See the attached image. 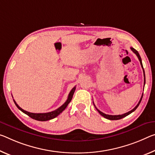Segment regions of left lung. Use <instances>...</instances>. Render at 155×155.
Returning <instances> with one entry per match:
<instances>
[{
  "label": "left lung",
  "instance_id": "8db88e82",
  "mask_svg": "<svg viewBox=\"0 0 155 155\" xmlns=\"http://www.w3.org/2000/svg\"><path fill=\"white\" fill-rule=\"evenodd\" d=\"M130 49H131V50H132V51H133V52L135 54H136V55L137 56V57H138L139 60V61H140V63H141V67H142V68H143V75H144V85H145V83H146V77H145V72H144V70H143V64H142V61H141V56H140V55H139V54L138 51H137L136 50H135V49H134L133 48H131ZM143 94H142V96H141V99H140V100H139V103H138V104H137V105H136V106H135L134 108H133V109H132V110H130V111L127 112L125 113V114H119V115H109V114H105V113H104V112H101L99 110H98V109L97 108V107H96V106H95V105H94V107H96V109H97V111L99 112V114H100L101 115V116H103L104 117H105V119H109V120H119V119H122V118H124V117H125L127 116V115H129L130 114H131L132 112H133L134 111V110H136V109L137 108V107H138V106H139V104H140V103H141V101L142 98H143ZM93 104H94V102H93Z\"/></svg>",
  "mask_w": 155,
  "mask_h": 155
}]
</instances>
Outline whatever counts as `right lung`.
Listing matches in <instances>:
<instances>
[{
  "mask_svg": "<svg viewBox=\"0 0 155 155\" xmlns=\"http://www.w3.org/2000/svg\"><path fill=\"white\" fill-rule=\"evenodd\" d=\"M76 90V86L74 87L72 90L70 91V94L68 95V99L65 102V104L61 105L60 107H58V109H56L55 110H54V111H51L50 112H47V113H32V112H29L28 111H25V110H24L23 109H22L21 107L19 106V105L16 104L15 101L14 99V102L15 105H16V107H18V108L21 110V111L23 112L25 114H26L27 115H28L29 117H31V119H34L35 120H37V121H48V120H50V119H52L54 118H55L58 116V115H59L61 112H62L63 110H64L66 107L68 106V105L70 104V102L71 101V100L72 99V97H73V94H74V91Z\"/></svg>",
  "mask_w": 155,
  "mask_h": 155,
  "instance_id": "add662e5",
  "label": "right lung"
}]
</instances>
